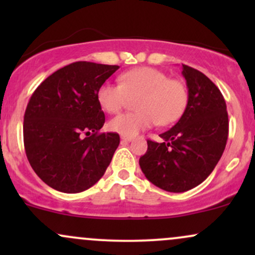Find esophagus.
Returning <instances> with one entry per match:
<instances>
[{
  "label": "esophagus",
  "mask_w": 255,
  "mask_h": 255,
  "mask_svg": "<svg viewBox=\"0 0 255 255\" xmlns=\"http://www.w3.org/2000/svg\"><path fill=\"white\" fill-rule=\"evenodd\" d=\"M121 140H122V141H127V142H129V141H131V140H133V136L122 135V136H121Z\"/></svg>",
  "instance_id": "obj_1"
}]
</instances>
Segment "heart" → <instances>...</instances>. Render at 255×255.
Instances as JSON below:
<instances>
[{
  "instance_id": "b5f03b06",
  "label": "heart",
  "mask_w": 255,
  "mask_h": 255,
  "mask_svg": "<svg viewBox=\"0 0 255 255\" xmlns=\"http://www.w3.org/2000/svg\"><path fill=\"white\" fill-rule=\"evenodd\" d=\"M120 85L104 83L97 91L101 108L109 114L119 113L128 97L137 96L136 111L121 114L109 122V128L122 135L133 136L158 124L168 126L182 116L188 103V90L183 81L152 67H137L119 78Z\"/></svg>"
}]
</instances>
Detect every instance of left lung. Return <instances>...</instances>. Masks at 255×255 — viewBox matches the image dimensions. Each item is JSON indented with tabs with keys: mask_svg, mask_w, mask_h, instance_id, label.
<instances>
[{
	"mask_svg": "<svg viewBox=\"0 0 255 255\" xmlns=\"http://www.w3.org/2000/svg\"><path fill=\"white\" fill-rule=\"evenodd\" d=\"M188 103L174 127L160 134L163 142L147 140L139 164L146 178L166 192L194 188L211 174L228 140L227 104L206 75L182 64Z\"/></svg>",
	"mask_w": 255,
	"mask_h": 255,
	"instance_id": "1",
	"label": "left lung"
}]
</instances>
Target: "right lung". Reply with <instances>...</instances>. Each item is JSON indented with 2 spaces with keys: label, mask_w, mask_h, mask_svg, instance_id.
Here are the masks:
<instances>
[{
  "label": "right lung",
  "mask_w": 255,
  "mask_h": 255,
  "mask_svg": "<svg viewBox=\"0 0 255 255\" xmlns=\"http://www.w3.org/2000/svg\"><path fill=\"white\" fill-rule=\"evenodd\" d=\"M119 68L86 61L71 63L52 73L31 96L24 116L26 156L51 188L84 192L109 166L120 135L98 133L105 116L97 91Z\"/></svg>",
  "instance_id": "1"
}]
</instances>
